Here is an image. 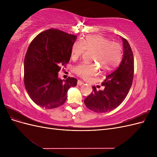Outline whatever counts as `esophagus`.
I'll return each mask as SVG.
<instances>
[{"mask_svg": "<svg viewBox=\"0 0 157 157\" xmlns=\"http://www.w3.org/2000/svg\"><path fill=\"white\" fill-rule=\"evenodd\" d=\"M83 84H84V82H82L81 80H78L77 84H78V85H79V86H81V85H82Z\"/></svg>", "mask_w": 157, "mask_h": 157, "instance_id": "34e87169", "label": "esophagus"}]
</instances>
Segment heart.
<instances>
[{"label":"heart","mask_w":157,"mask_h":157,"mask_svg":"<svg viewBox=\"0 0 157 157\" xmlns=\"http://www.w3.org/2000/svg\"><path fill=\"white\" fill-rule=\"evenodd\" d=\"M86 50L94 52L92 61L97 63L103 71L113 69L121 59V46L118 42H110L100 35H90L81 42H76L72 47V58H79ZM74 71L79 77L87 79L96 75L99 69L94 64L80 63L74 68Z\"/></svg>","instance_id":"1"}]
</instances>
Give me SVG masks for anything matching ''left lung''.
<instances>
[{"instance_id":"8db88e82","label":"left lung","mask_w":157,"mask_h":157,"mask_svg":"<svg viewBox=\"0 0 157 157\" xmlns=\"http://www.w3.org/2000/svg\"><path fill=\"white\" fill-rule=\"evenodd\" d=\"M123 46L122 59L119 66L106 76L101 83L103 90L93 91L85 98L86 106L96 113L109 112L119 106L127 96L134 78V56L127 40L121 36Z\"/></svg>"}]
</instances>
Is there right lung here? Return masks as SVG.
Segmentation results:
<instances>
[{
	"label": "right lung",
	"mask_w": 157,
	"mask_h": 157,
	"mask_svg": "<svg viewBox=\"0 0 157 157\" xmlns=\"http://www.w3.org/2000/svg\"><path fill=\"white\" fill-rule=\"evenodd\" d=\"M77 36L50 29L38 35L28 48L24 59V84L28 94L37 105L58 107L65 102L67 91L77 80L58 77L60 66L67 63Z\"/></svg>",
	"instance_id": "obj_1"
}]
</instances>
